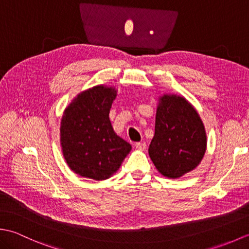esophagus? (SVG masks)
<instances>
[{
    "label": "esophagus",
    "mask_w": 249,
    "mask_h": 249,
    "mask_svg": "<svg viewBox=\"0 0 249 249\" xmlns=\"http://www.w3.org/2000/svg\"><path fill=\"white\" fill-rule=\"evenodd\" d=\"M136 149L139 150V151H144L146 149V143L145 142H137V143L135 144Z\"/></svg>",
    "instance_id": "obj_1"
}]
</instances>
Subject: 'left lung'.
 Here are the masks:
<instances>
[{
  "instance_id": "1",
  "label": "left lung",
  "mask_w": 249,
  "mask_h": 249,
  "mask_svg": "<svg viewBox=\"0 0 249 249\" xmlns=\"http://www.w3.org/2000/svg\"><path fill=\"white\" fill-rule=\"evenodd\" d=\"M204 124L186 98L163 94L158 98L155 135L149 147L154 166L163 177L178 178L199 166L206 151Z\"/></svg>"
}]
</instances>
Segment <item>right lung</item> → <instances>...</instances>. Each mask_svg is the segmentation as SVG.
I'll return each mask as SVG.
<instances>
[{
	"instance_id": "1",
	"label": "right lung",
	"mask_w": 249,
	"mask_h": 249,
	"mask_svg": "<svg viewBox=\"0 0 249 249\" xmlns=\"http://www.w3.org/2000/svg\"><path fill=\"white\" fill-rule=\"evenodd\" d=\"M118 91L95 86L79 93L65 108L60 143L66 163L82 178L103 181L119 170L131 145L115 134L109 112Z\"/></svg>"
}]
</instances>
